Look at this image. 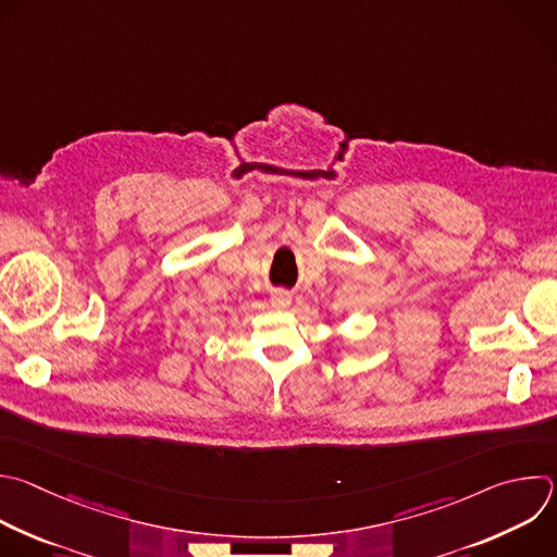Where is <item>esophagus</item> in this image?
Masks as SVG:
<instances>
[{
  "label": "esophagus",
  "mask_w": 557,
  "mask_h": 557,
  "mask_svg": "<svg viewBox=\"0 0 557 557\" xmlns=\"http://www.w3.org/2000/svg\"><path fill=\"white\" fill-rule=\"evenodd\" d=\"M271 304H273L275 308H288V306L293 304V295L286 293V290H275V293L271 295Z\"/></svg>",
  "instance_id": "1"
}]
</instances>
